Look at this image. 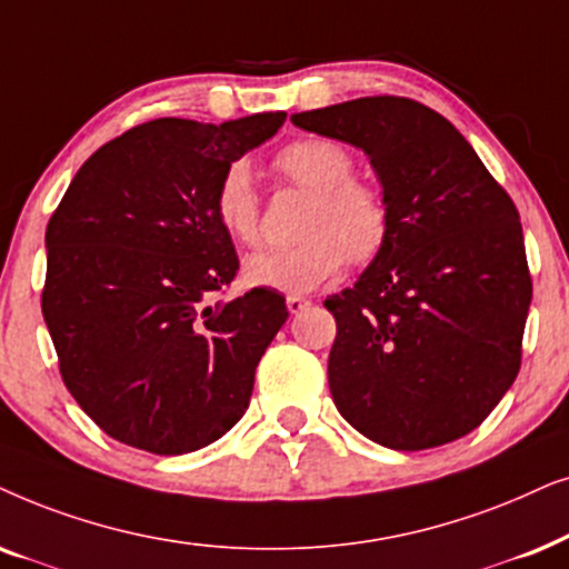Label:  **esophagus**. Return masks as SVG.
<instances>
[{"instance_id": "34e87169", "label": "esophagus", "mask_w": 569, "mask_h": 569, "mask_svg": "<svg viewBox=\"0 0 569 569\" xmlns=\"http://www.w3.org/2000/svg\"><path fill=\"white\" fill-rule=\"evenodd\" d=\"M286 307H289L291 315H299L301 309L309 307V299L301 297V293H289V297H286Z\"/></svg>"}]
</instances>
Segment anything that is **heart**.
<instances>
[{"mask_svg":"<svg viewBox=\"0 0 569 569\" xmlns=\"http://www.w3.org/2000/svg\"><path fill=\"white\" fill-rule=\"evenodd\" d=\"M272 166L293 184L312 192L301 233L291 247L264 249L244 260V278L252 286L278 291H312L336 276L346 260L369 264L390 239V206L369 181L353 179L351 150L328 138L293 140L280 148ZM218 223L239 244H257L262 237L260 194L244 161L231 163L216 187Z\"/></svg>","mask_w":569,"mask_h":569,"instance_id":"b5f03b06","label":"heart"}]
</instances>
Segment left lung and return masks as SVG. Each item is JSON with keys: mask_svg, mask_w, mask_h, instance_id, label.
I'll return each mask as SVG.
<instances>
[{"mask_svg": "<svg viewBox=\"0 0 569 569\" xmlns=\"http://www.w3.org/2000/svg\"><path fill=\"white\" fill-rule=\"evenodd\" d=\"M361 148L390 206V239L338 325L328 382L340 416L390 450H429L487 419L520 372L531 272L520 216L442 113L369 96L293 113Z\"/></svg>", "mask_w": 569, "mask_h": 569, "instance_id": "obj_1", "label": "left lung"}]
</instances>
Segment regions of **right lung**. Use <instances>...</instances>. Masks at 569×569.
I'll use <instances>...</instances> for the list:
<instances>
[{"label": "right lung", "instance_id": "right-lung-1", "mask_svg": "<svg viewBox=\"0 0 569 569\" xmlns=\"http://www.w3.org/2000/svg\"><path fill=\"white\" fill-rule=\"evenodd\" d=\"M283 121H146L98 148L51 216L43 320L67 390L117 442L184 456L247 411L289 309L270 289L210 301L239 270L213 197Z\"/></svg>", "mask_w": 569, "mask_h": 569}]
</instances>
